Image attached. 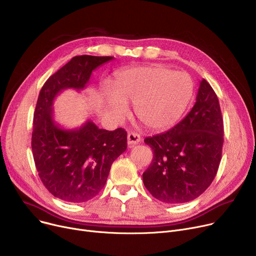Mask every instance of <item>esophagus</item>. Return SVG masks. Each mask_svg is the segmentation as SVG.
Here are the masks:
<instances>
[{"label": "esophagus", "mask_w": 256, "mask_h": 256, "mask_svg": "<svg viewBox=\"0 0 256 256\" xmlns=\"http://www.w3.org/2000/svg\"><path fill=\"white\" fill-rule=\"evenodd\" d=\"M141 142V136L138 132H130L128 134V145H136Z\"/></svg>", "instance_id": "obj_1"}]
</instances>
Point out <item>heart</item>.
<instances>
[{"mask_svg": "<svg viewBox=\"0 0 256 256\" xmlns=\"http://www.w3.org/2000/svg\"><path fill=\"white\" fill-rule=\"evenodd\" d=\"M195 84L184 72L152 65L130 67L116 74L113 91H104V100L115 116L135 104L139 120L154 130L173 126L182 117L194 96Z\"/></svg>", "mask_w": 256, "mask_h": 256, "instance_id": "b5f03b06", "label": "heart"}]
</instances>
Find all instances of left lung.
I'll use <instances>...</instances> for the list:
<instances>
[{
	"label": "left lung",
	"mask_w": 256,
	"mask_h": 256,
	"mask_svg": "<svg viewBox=\"0 0 256 256\" xmlns=\"http://www.w3.org/2000/svg\"><path fill=\"white\" fill-rule=\"evenodd\" d=\"M223 134L219 100L202 78L196 102L180 122L145 138L154 152L150 166L143 173L146 189L165 204H184L200 196L217 174Z\"/></svg>",
	"instance_id": "1"
}]
</instances>
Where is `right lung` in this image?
<instances>
[{
  "instance_id": "right-lung-1",
  "label": "right lung",
  "mask_w": 256,
  "mask_h": 256,
  "mask_svg": "<svg viewBox=\"0 0 256 256\" xmlns=\"http://www.w3.org/2000/svg\"><path fill=\"white\" fill-rule=\"evenodd\" d=\"M113 57L76 56L50 76L35 108L32 150L38 176L54 196L67 202H85L106 184L114 160L126 150L124 128H98L91 120L64 128L54 119L52 104L65 89L83 90L91 74Z\"/></svg>"
}]
</instances>
